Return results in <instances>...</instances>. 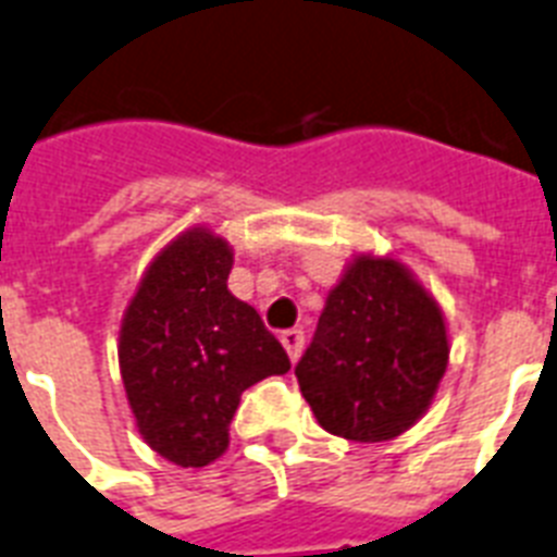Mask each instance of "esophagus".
I'll return each instance as SVG.
<instances>
[{
  "mask_svg": "<svg viewBox=\"0 0 557 557\" xmlns=\"http://www.w3.org/2000/svg\"><path fill=\"white\" fill-rule=\"evenodd\" d=\"M280 341H283V346H286L288 357L297 360L302 351V343H306V332H302V329H288V332L280 334Z\"/></svg>",
  "mask_w": 557,
  "mask_h": 557,
  "instance_id": "1",
  "label": "esophagus"
}]
</instances>
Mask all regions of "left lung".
Returning <instances> with one entry per match:
<instances>
[{"label": "left lung", "instance_id": "obj_1", "mask_svg": "<svg viewBox=\"0 0 557 557\" xmlns=\"http://www.w3.org/2000/svg\"><path fill=\"white\" fill-rule=\"evenodd\" d=\"M446 360L437 302L397 260L357 257L329 294L294 374L325 432L377 443L426 411Z\"/></svg>", "mask_w": 557, "mask_h": 557}]
</instances>
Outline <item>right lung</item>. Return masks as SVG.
<instances>
[{
	"mask_svg": "<svg viewBox=\"0 0 557 557\" xmlns=\"http://www.w3.org/2000/svg\"><path fill=\"white\" fill-rule=\"evenodd\" d=\"M232 248L194 228L151 263L120 332V369L139 435L176 467L228 446L239 395L292 369L248 302L228 292Z\"/></svg>",
	"mask_w": 557,
	"mask_h": 557,
	"instance_id": "obj_1",
	"label": "right lung"
}]
</instances>
